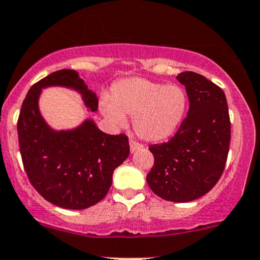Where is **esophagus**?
<instances>
[{
    "label": "esophagus",
    "instance_id": "esophagus-1",
    "mask_svg": "<svg viewBox=\"0 0 260 260\" xmlns=\"http://www.w3.org/2000/svg\"><path fill=\"white\" fill-rule=\"evenodd\" d=\"M144 147V145L140 144V142L136 141V140L130 139V151L131 152H135L136 150H140V148Z\"/></svg>",
    "mask_w": 260,
    "mask_h": 260
}]
</instances>
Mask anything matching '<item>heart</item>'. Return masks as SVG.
I'll return each mask as SVG.
<instances>
[{
	"label": "heart",
	"mask_w": 260,
	"mask_h": 260,
	"mask_svg": "<svg viewBox=\"0 0 260 260\" xmlns=\"http://www.w3.org/2000/svg\"><path fill=\"white\" fill-rule=\"evenodd\" d=\"M186 106V92L179 84L133 77L113 86L112 102H102V112L116 124H124L125 115L133 116V126L139 138L161 141L178 129Z\"/></svg>",
	"instance_id": "heart-1"
}]
</instances>
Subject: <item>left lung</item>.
I'll return each instance as SVG.
<instances>
[{
  "instance_id": "obj_1",
  "label": "left lung",
  "mask_w": 260,
  "mask_h": 260,
  "mask_svg": "<svg viewBox=\"0 0 260 260\" xmlns=\"http://www.w3.org/2000/svg\"><path fill=\"white\" fill-rule=\"evenodd\" d=\"M189 110L167 142L151 145L154 163L146 180L154 194L188 203L211 190L223 173L231 141V121L222 89L203 75L184 71Z\"/></svg>"
}]
</instances>
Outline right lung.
<instances>
[{
	"instance_id": "1",
	"label": "right lung",
	"mask_w": 260,
	"mask_h": 260,
	"mask_svg": "<svg viewBox=\"0 0 260 260\" xmlns=\"http://www.w3.org/2000/svg\"><path fill=\"white\" fill-rule=\"evenodd\" d=\"M48 86L77 89L92 112L98 109V98L75 70L52 72L34 83L17 121L23 167L30 184L49 203L63 209L89 208L107 195L113 172L130 153L129 139L125 134L103 133L92 120L71 131H52L38 108L40 92Z\"/></svg>"
}]
</instances>
